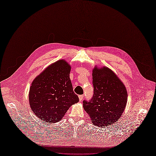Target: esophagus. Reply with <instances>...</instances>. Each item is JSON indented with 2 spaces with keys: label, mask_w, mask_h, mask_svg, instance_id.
<instances>
[{
  "label": "esophagus",
  "mask_w": 156,
  "mask_h": 156,
  "mask_svg": "<svg viewBox=\"0 0 156 156\" xmlns=\"http://www.w3.org/2000/svg\"><path fill=\"white\" fill-rule=\"evenodd\" d=\"M79 101H82V99H83V95H79Z\"/></svg>",
  "instance_id": "obj_1"
}]
</instances>
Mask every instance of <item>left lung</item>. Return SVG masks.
Instances as JSON below:
<instances>
[{
    "mask_svg": "<svg viewBox=\"0 0 156 156\" xmlns=\"http://www.w3.org/2000/svg\"><path fill=\"white\" fill-rule=\"evenodd\" d=\"M94 93L83 107L94 126L113 124L121 116L127 104V92L124 83L110 69L95 66L93 70Z\"/></svg>",
    "mask_w": 156,
    "mask_h": 156,
    "instance_id": "left-lung-1",
    "label": "left lung"
}]
</instances>
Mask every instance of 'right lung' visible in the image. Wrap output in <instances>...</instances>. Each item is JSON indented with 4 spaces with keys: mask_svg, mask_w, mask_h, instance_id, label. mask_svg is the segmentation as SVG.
<instances>
[{
    "mask_svg": "<svg viewBox=\"0 0 156 156\" xmlns=\"http://www.w3.org/2000/svg\"><path fill=\"white\" fill-rule=\"evenodd\" d=\"M71 66L60 60L46 68L32 82L29 95L30 108L46 122L62 119L69 108L79 101L69 78Z\"/></svg>",
    "mask_w": 156,
    "mask_h": 156,
    "instance_id": "add662e5",
    "label": "right lung"
}]
</instances>
